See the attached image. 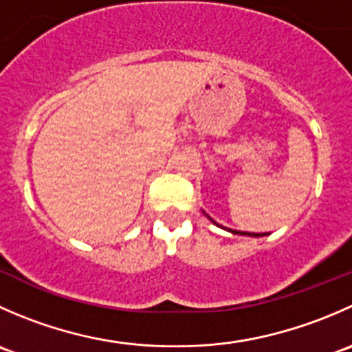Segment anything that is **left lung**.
I'll return each mask as SVG.
<instances>
[{"mask_svg":"<svg viewBox=\"0 0 352 352\" xmlns=\"http://www.w3.org/2000/svg\"><path fill=\"white\" fill-rule=\"evenodd\" d=\"M208 218H209V216H208ZM209 219H211V218H209ZM211 221H212V223H214V225H218V223H216V221H214V219H211ZM228 232L235 233V235H248V236H262V235H264V233H248V232H233V230H228Z\"/></svg>","mask_w":352,"mask_h":352,"instance_id":"1","label":"left lung"}]
</instances>
